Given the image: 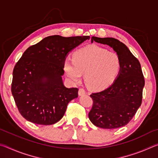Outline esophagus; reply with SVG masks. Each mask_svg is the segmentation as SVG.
I'll use <instances>...</instances> for the list:
<instances>
[{"label":"esophagus","mask_w":158,"mask_h":158,"mask_svg":"<svg viewBox=\"0 0 158 158\" xmlns=\"http://www.w3.org/2000/svg\"><path fill=\"white\" fill-rule=\"evenodd\" d=\"M85 94V90L83 89H80L79 90V95L81 96V95H84Z\"/></svg>","instance_id":"1"}]
</instances>
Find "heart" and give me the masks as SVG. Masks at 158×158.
Masks as SVG:
<instances>
[{
	"instance_id": "b5f03b06",
	"label": "heart",
	"mask_w": 158,
	"mask_h": 158,
	"mask_svg": "<svg viewBox=\"0 0 158 158\" xmlns=\"http://www.w3.org/2000/svg\"><path fill=\"white\" fill-rule=\"evenodd\" d=\"M121 69L119 56L95 45L79 49L73 54V60L66 59L63 69L73 84L81 81L85 74V84L90 89L100 90L114 82Z\"/></svg>"
}]
</instances>
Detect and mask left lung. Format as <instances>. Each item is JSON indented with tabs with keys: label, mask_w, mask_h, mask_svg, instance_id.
<instances>
[{
	"label": "left lung",
	"mask_w": 158,
	"mask_h": 158,
	"mask_svg": "<svg viewBox=\"0 0 158 158\" xmlns=\"http://www.w3.org/2000/svg\"><path fill=\"white\" fill-rule=\"evenodd\" d=\"M106 44L119 56L121 69L107 89L92 93L90 121L104 129H116L129 123L139 108L145 84L139 61L123 42L114 37H92L91 42Z\"/></svg>",
	"instance_id": "left-lung-1"
}]
</instances>
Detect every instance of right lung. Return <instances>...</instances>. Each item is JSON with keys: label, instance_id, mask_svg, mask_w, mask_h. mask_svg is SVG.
<instances>
[{"label": "right lung", "instance_id": "right-lung-1", "mask_svg": "<svg viewBox=\"0 0 158 158\" xmlns=\"http://www.w3.org/2000/svg\"><path fill=\"white\" fill-rule=\"evenodd\" d=\"M90 36H49L31 46L13 70L12 93L25 119L48 125L62 118L67 106L78 97V89L63 84V63L69 52Z\"/></svg>", "mask_w": 158, "mask_h": 158}]
</instances>
